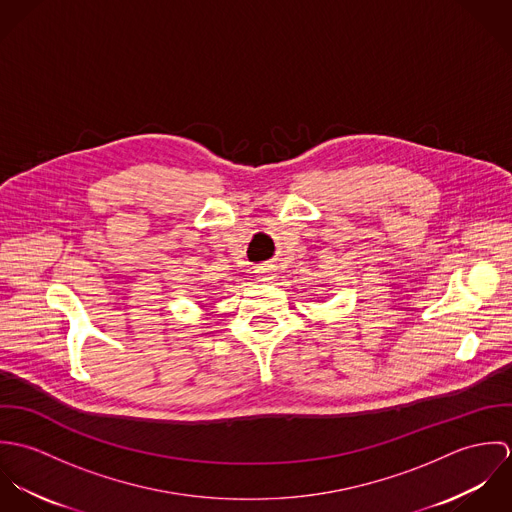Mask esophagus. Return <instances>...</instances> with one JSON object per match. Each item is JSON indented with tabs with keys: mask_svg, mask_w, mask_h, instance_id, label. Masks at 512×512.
Masks as SVG:
<instances>
[{
	"mask_svg": "<svg viewBox=\"0 0 512 512\" xmlns=\"http://www.w3.org/2000/svg\"><path fill=\"white\" fill-rule=\"evenodd\" d=\"M256 274H258V280H260V282H270V280L274 278L270 266H258V268H256Z\"/></svg>",
	"mask_w": 512,
	"mask_h": 512,
	"instance_id": "34e87169",
	"label": "esophagus"
}]
</instances>
